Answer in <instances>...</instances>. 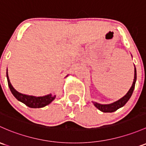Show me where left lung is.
<instances>
[{
  "label": "left lung",
  "instance_id": "8db88e82",
  "mask_svg": "<svg viewBox=\"0 0 146 146\" xmlns=\"http://www.w3.org/2000/svg\"><path fill=\"white\" fill-rule=\"evenodd\" d=\"M136 67L134 68V82H133L132 85H131V88L129 89V90L128 91L125 96L122 98H121L120 99L115 101L114 103H112L110 104H98L96 102H94L93 104L94 105L95 107L98 108L101 111L104 112V113H113V112L116 111L117 109L120 108L121 107L124 106L125 105L126 103L129 101V99H130V97L132 95L133 92H134V87H135V84H136Z\"/></svg>",
  "mask_w": 146,
  "mask_h": 146
}]
</instances>
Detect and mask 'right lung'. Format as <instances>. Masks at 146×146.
<instances>
[{
  "label": "right lung",
  "mask_w": 146,
  "mask_h": 146,
  "mask_svg": "<svg viewBox=\"0 0 146 146\" xmlns=\"http://www.w3.org/2000/svg\"><path fill=\"white\" fill-rule=\"evenodd\" d=\"M7 82H8V86L10 87V90L13 96L17 99L18 101H21L23 104H25L27 106L30 107L32 108H42L45 107V106L48 105L50 103L55 99L56 96H53L52 94L45 95L43 96H31V95L24 94L19 93V92L17 91L10 83V79H9L8 74H7ZM66 76V77H67Z\"/></svg>",
  "instance_id": "add662e5"
}]
</instances>
